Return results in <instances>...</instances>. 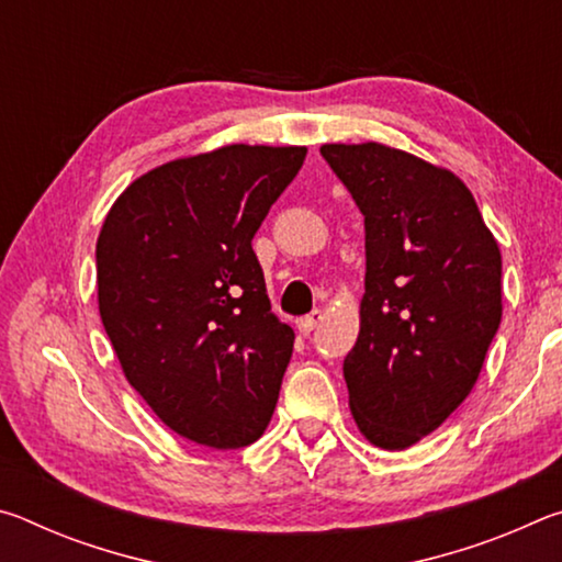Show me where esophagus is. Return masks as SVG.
<instances>
[{
    "instance_id": "34e87169",
    "label": "esophagus",
    "mask_w": 562,
    "mask_h": 562,
    "mask_svg": "<svg viewBox=\"0 0 562 562\" xmlns=\"http://www.w3.org/2000/svg\"><path fill=\"white\" fill-rule=\"evenodd\" d=\"M319 322H322V312L315 310V312H310V315H304V317L297 319V329L302 331V335H310V331L315 329Z\"/></svg>"
}]
</instances>
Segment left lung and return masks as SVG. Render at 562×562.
<instances>
[{"instance_id":"1","label":"left lung","mask_w":562,"mask_h":562,"mask_svg":"<svg viewBox=\"0 0 562 562\" xmlns=\"http://www.w3.org/2000/svg\"><path fill=\"white\" fill-rule=\"evenodd\" d=\"M319 154L364 215L349 408L369 443L404 451L439 429L481 374L503 315L501 250L451 170L374 140Z\"/></svg>"}]
</instances>
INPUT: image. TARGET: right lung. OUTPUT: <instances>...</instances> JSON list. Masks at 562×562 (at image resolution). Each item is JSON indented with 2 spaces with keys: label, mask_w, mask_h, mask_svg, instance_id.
<instances>
[{
  "label": "right lung",
  "mask_w": 562,
  "mask_h": 562,
  "mask_svg": "<svg viewBox=\"0 0 562 562\" xmlns=\"http://www.w3.org/2000/svg\"><path fill=\"white\" fill-rule=\"evenodd\" d=\"M304 156L233 144L168 160L101 225L103 327L128 384L188 441L240 449L268 429L294 331L272 315L252 237Z\"/></svg>",
  "instance_id": "1"
}]
</instances>
